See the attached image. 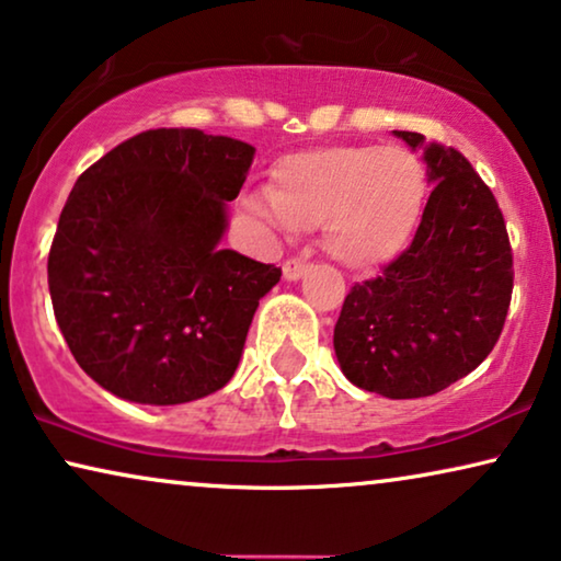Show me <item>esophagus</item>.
<instances>
[{"label":"esophagus","instance_id":"obj_1","mask_svg":"<svg viewBox=\"0 0 561 561\" xmlns=\"http://www.w3.org/2000/svg\"><path fill=\"white\" fill-rule=\"evenodd\" d=\"M306 271H309V263H306V260L290 257L283 263V278L286 280H298Z\"/></svg>","mask_w":561,"mask_h":561}]
</instances>
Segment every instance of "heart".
Here are the masks:
<instances>
[{
  "label": "heart",
  "mask_w": 561,
  "mask_h": 561,
  "mask_svg": "<svg viewBox=\"0 0 561 561\" xmlns=\"http://www.w3.org/2000/svg\"><path fill=\"white\" fill-rule=\"evenodd\" d=\"M426 196L428 173L413 150L334 145L280 158L267 196H252L250 206L290 229L321 227L329 255L367 271L409 244Z\"/></svg>",
  "instance_id": "heart-1"
}]
</instances>
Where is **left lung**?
I'll return each mask as SVG.
<instances>
[{"instance_id":"1","label":"left lung","mask_w":561,"mask_h":561,"mask_svg":"<svg viewBox=\"0 0 561 561\" xmlns=\"http://www.w3.org/2000/svg\"><path fill=\"white\" fill-rule=\"evenodd\" d=\"M424 150L434 191L413 242L355 283L334 327L342 373L386 398H424L472 373L503 332L513 294L508 229L462 152L398 133Z\"/></svg>"}]
</instances>
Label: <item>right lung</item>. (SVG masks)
<instances>
[{
    "label": "right lung",
    "instance_id": "obj_1",
    "mask_svg": "<svg viewBox=\"0 0 561 561\" xmlns=\"http://www.w3.org/2000/svg\"><path fill=\"white\" fill-rule=\"evenodd\" d=\"M255 148L148 129L79 175L48 255L64 340L110 393L175 405L225 388L280 267L221 250Z\"/></svg>",
    "mask_w": 561,
    "mask_h": 561
}]
</instances>
